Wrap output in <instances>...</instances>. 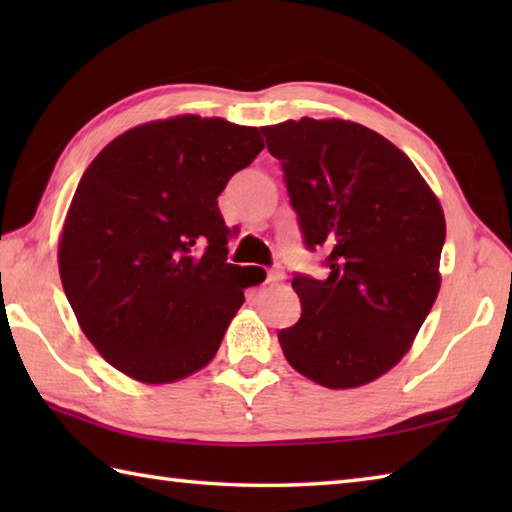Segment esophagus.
<instances>
[{"mask_svg":"<svg viewBox=\"0 0 512 512\" xmlns=\"http://www.w3.org/2000/svg\"><path fill=\"white\" fill-rule=\"evenodd\" d=\"M284 279V270H281V266L277 268H270L268 275H266V284H277V281Z\"/></svg>","mask_w":512,"mask_h":512,"instance_id":"esophagus-1","label":"esophagus"}]
</instances>
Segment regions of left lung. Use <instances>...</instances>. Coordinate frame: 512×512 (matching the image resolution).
<instances>
[{"instance_id": "obj_1", "label": "left lung", "mask_w": 512, "mask_h": 512, "mask_svg": "<svg viewBox=\"0 0 512 512\" xmlns=\"http://www.w3.org/2000/svg\"><path fill=\"white\" fill-rule=\"evenodd\" d=\"M308 250L328 279L292 277L301 319L279 330L286 361L330 389L372 383L405 354L440 290L447 224L413 162L358 123L262 127Z\"/></svg>"}]
</instances>
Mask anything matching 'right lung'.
<instances>
[{"label": "right lung", "instance_id": "add662e5", "mask_svg": "<svg viewBox=\"0 0 512 512\" xmlns=\"http://www.w3.org/2000/svg\"><path fill=\"white\" fill-rule=\"evenodd\" d=\"M264 149L257 127L176 116L114 138L65 217L59 273L83 334L118 372L173 383L215 356L244 303L217 195Z\"/></svg>", "mask_w": 512, "mask_h": 512}]
</instances>
